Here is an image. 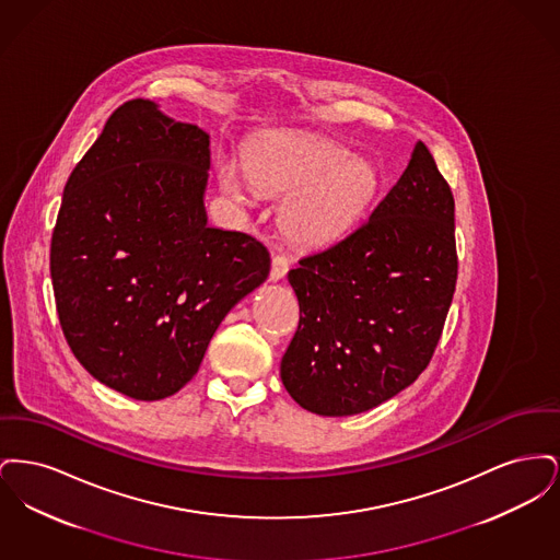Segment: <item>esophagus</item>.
Segmentation results:
<instances>
[{"label": "esophagus", "mask_w": 560, "mask_h": 560, "mask_svg": "<svg viewBox=\"0 0 560 560\" xmlns=\"http://www.w3.org/2000/svg\"><path fill=\"white\" fill-rule=\"evenodd\" d=\"M290 270V260L283 256V254H277L272 256V262H270V281H279L288 275Z\"/></svg>", "instance_id": "34e87169"}]
</instances>
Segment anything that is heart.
<instances>
[{"label":"heart","instance_id":"b5f03b06","mask_svg":"<svg viewBox=\"0 0 560 560\" xmlns=\"http://www.w3.org/2000/svg\"><path fill=\"white\" fill-rule=\"evenodd\" d=\"M252 185L268 195H294L283 208V229L298 243L319 245L340 237L377 190L372 163L352 158L345 144L308 133L267 140L247 160ZM224 190L243 206L249 192L240 165H220Z\"/></svg>","mask_w":560,"mask_h":560}]
</instances>
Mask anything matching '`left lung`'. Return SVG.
<instances>
[{
	"label": "left lung",
	"instance_id": "obj_1",
	"mask_svg": "<svg viewBox=\"0 0 560 560\" xmlns=\"http://www.w3.org/2000/svg\"><path fill=\"white\" fill-rule=\"evenodd\" d=\"M453 210L452 188L418 142L372 215L290 270L300 320L281 380L300 407L354 416L427 370L457 281Z\"/></svg>",
	"mask_w": 560,
	"mask_h": 560
}]
</instances>
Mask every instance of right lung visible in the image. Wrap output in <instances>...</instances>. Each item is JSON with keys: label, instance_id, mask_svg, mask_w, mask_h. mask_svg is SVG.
I'll use <instances>...</instances> for the list:
<instances>
[{"label": "right lung", "instance_id": "right-lung-1", "mask_svg": "<svg viewBox=\"0 0 560 560\" xmlns=\"http://www.w3.org/2000/svg\"><path fill=\"white\" fill-rule=\"evenodd\" d=\"M210 136L133 98L71 172L50 245L56 311L75 359L138 400L178 393L213 331L267 281L252 235L208 226Z\"/></svg>", "mask_w": 560, "mask_h": 560}]
</instances>
